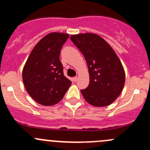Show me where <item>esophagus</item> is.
I'll return each instance as SVG.
<instances>
[{
	"instance_id": "esophagus-1",
	"label": "esophagus",
	"mask_w": 150,
	"mask_h": 150,
	"mask_svg": "<svg viewBox=\"0 0 150 150\" xmlns=\"http://www.w3.org/2000/svg\"><path fill=\"white\" fill-rule=\"evenodd\" d=\"M78 77H74V78H72V81H73L74 82H76V81H78Z\"/></svg>"
}]
</instances>
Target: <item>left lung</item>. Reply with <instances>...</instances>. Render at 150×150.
<instances>
[{"label": "left lung", "instance_id": "left-lung-1", "mask_svg": "<svg viewBox=\"0 0 150 150\" xmlns=\"http://www.w3.org/2000/svg\"><path fill=\"white\" fill-rule=\"evenodd\" d=\"M70 40L84 56L88 68L89 85L81 91L84 99L95 107L111 104L125 84V72L117 54L102 38L93 33L73 35Z\"/></svg>", "mask_w": 150, "mask_h": 150}]
</instances>
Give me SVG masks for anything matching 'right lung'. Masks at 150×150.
Segmentation results:
<instances>
[{"label": "right lung", "instance_id": "right-lung-1", "mask_svg": "<svg viewBox=\"0 0 150 150\" xmlns=\"http://www.w3.org/2000/svg\"><path fill=\"white\" fill-rule=\"evenodd\" d=\"M69 38L51 33L41 39L30 53L22 71L27 91L35 102L51 106L62 99L72 82L63 73L60 51Z\"/></svg>", "mask_w": 150, "mask_h": 150}]
</instances>
